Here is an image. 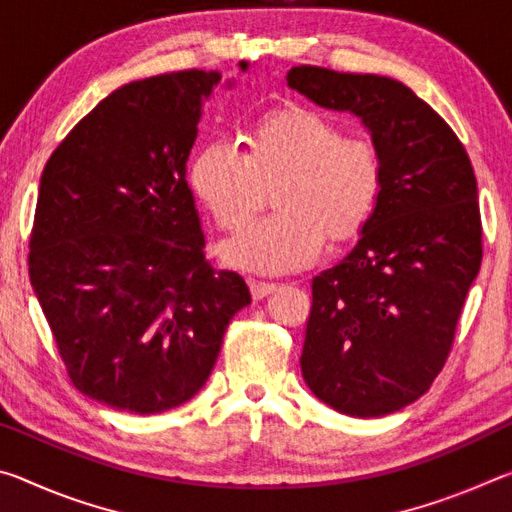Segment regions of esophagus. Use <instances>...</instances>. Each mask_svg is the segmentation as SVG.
I'll return each instance as SVG.
<instances>
[{
  "label": "esophagus",
  "instance_id": "obj_1",
  "mask_svg": "<svg viewBox=\"0 0 512 512\" xmlns=\"http://www.w3.org/2000/svg\"><path fill=\"white\" fill-rule=\"evenodd\" d=\"M250 293H253V298L255 300H262V298H266L268 293H273L275 289H277V284H273V282H257V280H250Z\"/></svg>",
  "mask_w": 512,
  "mask_h": 512
}]
</instances>
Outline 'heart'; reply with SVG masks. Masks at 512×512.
Masks as SVG:
<instances>
[{"label": "heart", "instance_id": "b5f03b06", "mask_svg": "<svg viewBox=\"0 0 512 512\" xmlns=\"http://www.w3.org/2000/svg\"><path fill=\"white\" fill-rule=\"evenodd\" d=\"M198 201L223 230H239L277 183L280 212L255 221L221 246L241 271L282 275L307 268L325 248V232L348 239L370 221L384 187V162L368 137L345 135L314 110L268 112L253 126L248 151L232 137H212L189 169Z\"/></svg>", "mask_w": 512, "mask_h": 512}]
</instances>
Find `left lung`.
I'll list each match as a JSON object with an SVG mask.
<instances>
[{
	"mask_svg": "<svg viewBox=\"0 0 512 512\" xmlns=\"http://www.w3.org/2000/svg\"><path fill=\"white\" fill-rule=\"evenodd\" d=\"M289 88L348 110L372 135L384 187L352 253L311 280L300 366L332 409L379 418L429 391L481 268V212L465 146L404 83L300 65Z\"/></svg>",
	"mask_w": 512,
	"mask_h": 512,
	"instance_id": "1",
	"label": "left lung"
}]
</instances>
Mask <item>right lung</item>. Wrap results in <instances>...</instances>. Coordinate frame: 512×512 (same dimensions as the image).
I'll list each match as a JSON object with an SVG mask.
<instances>
[{
    "label": "right lung",
    "instance_id": "1",
    "mask_svg": "<svg viewBox=\"0 0 512 512\" xmlns=\"http://www.w3.org/2000/svg\"><path fill=\"white\" fill-rule=\"evenodd\" d=\"M219 81L185 69L124 85L42 171L33 291L72 384L112 409L151 415L192 400L250 305L244 277L205 259L185 180L201 103Z\"/></svg>",
    "mask_w": 512,
    "mask_h": 512
}]
</instances>
